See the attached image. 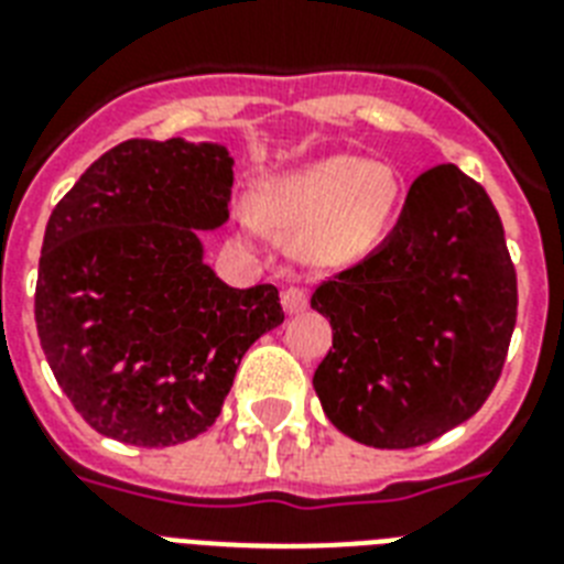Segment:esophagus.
Segmentation results:
<instances>
[{
	"label": "esophagus",
	"mask_w": 564,
	"mask_h": 564,
	"mask_svg": "<svg viewBox=\"0 0 564 564\" xmlns=\"http://www.w3.org/2000/svg\"><path fill=\"white\" fill-rule=\"evenodd\" d=\"M281 301H283V310H286L290 316H295V313H304V310H307V292L299 290V286L283 290Z\"/></svg>",
	"instance_id": "34e87169"
}]
</instances>
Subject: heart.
<instances>
[{"label": "heart", "mask_w": 564, "mask_h": 564, "mask_svg": "<svg viewBox=\"0 0 564 564\" xmlns=\"http://www.w3.org/2000/svg\"><path fill=\"white\" fill-rule=\"evenodd\" d=\"M401 202V175L389 163L330 154L265 184L239 213L246 230L257 225L295 234V251L313 265L357 263L371 254Z\"/></svg>", "instance_id": "obj_1"}]
</instances>
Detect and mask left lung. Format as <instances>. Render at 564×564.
<instances>
[{
    "label": "left lung",
    "mask_w": 564,
    "mask_h": 564,
    "mask_svg": "<svg viewBox=\"0 0 564 564\" xmlns=\"http://www.w3.org/2000/svg\"><path fill=\"white\" fill-rule=\"evenodd\" d=\"M334 348L318 362L322 410L369 447H419L463 424L498 383L518 283L486 189L454 163L412 181L392 234L313 292Z\"/></svg>",
    "instance_id": "left-lung-1"
}]
</instances>
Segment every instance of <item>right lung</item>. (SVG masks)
Returning a JSON list of instances; mask_svg holds the SVG:
<instances>
[{"label":"right lung","mask_w":564,"mask_h":564,"mask_svg":"<svg viewBox=\"0 0 564 564\" xmlns=\"http://www.w3.org/2000/svg\"><path fill=\"white\" fill-rule=\"evenodd\" d=\"M234 158L184 137L105 152L48 216L34 318L82 419L126 445L170 447L210 427L239 360L283 322L272 283L234 290L198 230L228 221Z\"/></svg>","instance_id":"obj_1"}]
</instances>
